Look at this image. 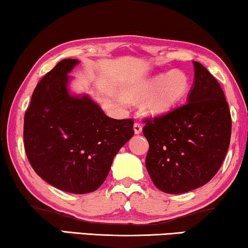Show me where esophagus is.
<instances>
[{
    "label": "esophagus",
    "mask_w": 248,
    "mask_h": 248,
    "mask_svg": "<svg viewBox=\"0 0 248 248\" xmlns=\"http://www.w3.org/2000/svg\"><path fill=\"white\" fill-rule=\"evenodd\" d=\"M134 131H135V134H136V135H139V134H140V132L142 131V127H141V124H139V123H136V124H134Z\"/></svg>",
    "instance_id": "34e87169"
}]
</instances>
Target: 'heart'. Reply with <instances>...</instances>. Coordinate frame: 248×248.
Listing matches in <instances>:
<instances>
[{
  "instance_id": "obj_1",
  "label": "heart",
  "mask_w": 248,
  "mask_h": 248,
  "mask_svg": "<svg viewBox=\"0 0 248 248\" xmlns=\"http://www.w3.org/2000/svg\"><path fill=\"white\" fill-rule=\"evenodd\" d=\"M190 90V78L186 73L180 69H172L152 78L132 83L127 88V95L130 99L144 100L151 96L146 103L152 113L167 112L182 102ZM124 102V97H120Z\"/></svg>"
}]
</instances>
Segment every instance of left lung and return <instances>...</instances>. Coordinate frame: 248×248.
Returning a JSON list of instances; mask_svg holds the SVG:
<instances>
[{
  "instance_id": "1",
  "label": "left lung",
  "mask_w": 248,
  "mask_h": 248,
  "mask_svg": "<svg viewBox=\"0 0 248 248\" xmlns=\"http://www.w3.org/2000/svg\"><path fill=\"white\" fill-rule=\"evenodd\" d=\"M194 81L187 103L164 116L146 119V169L153 183L170 194L207 184L227 154L232 117L224 91L200 62H193Z\"/></svg>"
}]
</instances>
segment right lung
<instances>
[{
  "label": "right lung",
  "instance_id": "right-lung-1",
  "mask_svg": "<svg viewBox=\"0 0 248 248\" xmlns=\"http://www.w3.org/2000/svg\"><path fill=\"white\" fill-rule=\"evenodd\" d=\"M78 59H62L38 83L24 114L27 157L44 181L65 192L99 189L112 160L134 136V121L108 117L89 95L71 93Z\"/></svg>",
  "mask_w": 248,
  "mask_h": 248
}]
</instances>
